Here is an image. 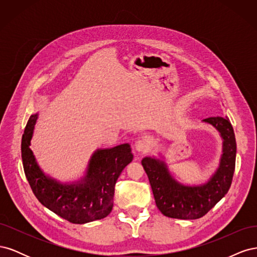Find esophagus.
Segmentation results:
<instances>
[{
    "label": "esophagus",
    "mask_w": 257,
    "mask_h": 257,
    "mask_svg": "<svg viewBox=\"0 0 257 257\" xmlns=\"http://www.w3.org/2000/svg\"><path fill=\"white\" fill-rule=\"evenodd\" d=\"M135 150L137 152L145 153L149 150V144H148V142L145 141V139H139V141L135 143Z\"/></svg>",
    "instance_id": "1"
}]
</instances>
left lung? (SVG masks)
<instances>
[{"label": "left lung", "instance_id": "1", "mask_svg": "<svg viewBox=\"0 0 257 257\" xmlns=\"http://www.w3.org/2000/svg\"><path fill=\"white\" fill-rule=\"evenodd\" d=\"M203 122L212 125L223 141L219 167L209 180L198 185L178 182L169 173L166 163L151 157L142 164L149 178L155 204L160 211L173 219L195 220L204 216L228 192L236 164V138L227 116H211Z\"/></svg>", "mask_w": 257, "mask_h": 257}]
</instances>
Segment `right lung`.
Wrapping results in <instances>:
<instances>
[{"mask_svg": "<svg viewBox=\"0 0 257 257\" xmlns=\"http://www.w3.org/2000/svg\"><path fill=\"white\" fill-rule=\"evenodd\" d=\"M37 118L38 113L30 116L21 141L23 169L34 195L42 205L71 223L84 224L104 219L113 207L115 182L133 161L131 146L122 144L97 149L81 179L62 183L43 172L30 148Z\"/></svg>", "mask_w": 257, "mask_h": 257, "instance_id": "obj_1", "label": "right lung"}]
</instances>
